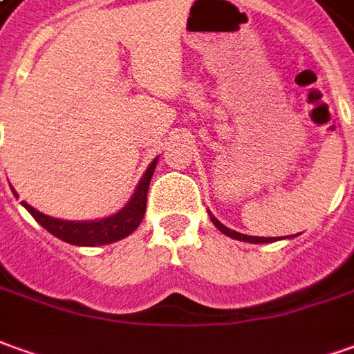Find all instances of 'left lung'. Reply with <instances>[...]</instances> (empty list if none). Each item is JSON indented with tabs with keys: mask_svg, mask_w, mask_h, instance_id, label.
<instances>
[{
	"mask_svg": "<svg viewBox=\"0 0 354 354\" xmlns=\"http://www.w3.org/2000/svg\"><path fill=\"white\" fill-rule=\"evenodd\" d=\"M208 214H209V219H212V223H214V225H216L223 235H227V237L231 239H237V241H243V243H252V245H258V243H275V241H279V237H252V235H243V233H239V231H233V229L225 227L221 221H218V219L212 216V212H208ZM293 237H291V235H287V237L283 239H293Z\"/></svg>",
	"mask_w": 354,
	"mask_h": 354,
	"instance_id": "obj_1",
	"label": "left lung"
}]
</instances>
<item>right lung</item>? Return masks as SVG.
Wrapping results in <instances>:
<instances>
[{
    "instance_id": "1",
    "label": "right lung",
    "mask_w": 354,
    "mask_h": 354,
    "mask_svg": "<svg viewBox=\"0 0 354 354\" xmlns=\"http://www.w3.org/2000/svg\"><path fill=\"white\" fill-rule=\"evenodd\" d=\"M156 163H158V158H153L150 165L146 167L145 175L136 185L131 201L127 202L119 212H115L113 216H107V218L88 219V221H71V219L46 216L40 209L32 208L26 202H21V204L30 212V216L46 231H50L53 237L61 239V241H65L69 245H75V247H102V245L117 243L121 239L129 237L145 218L146 196H148V187H150V179H152L153 169H156ZM13 194L17 196L15 189Z\"/></svg>"
}]
</instances>
